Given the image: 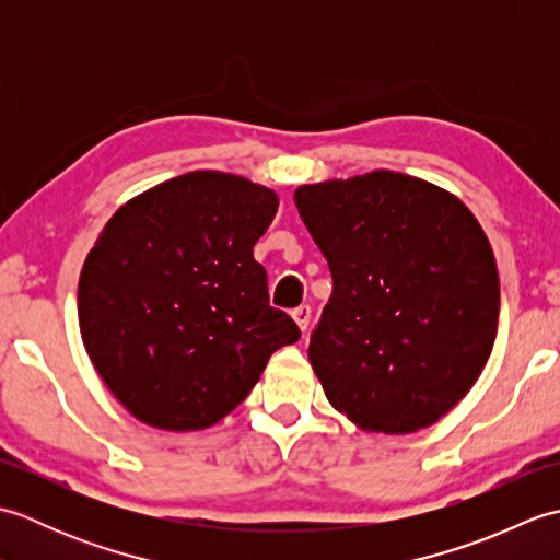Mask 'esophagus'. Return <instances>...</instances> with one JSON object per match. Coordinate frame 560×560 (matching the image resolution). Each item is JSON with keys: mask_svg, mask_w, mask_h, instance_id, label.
Returning <instances> with one entry per match:
<instances>
[{"mask_svg": "<svg viewBox=\"0 0 560 560\" xmlns=\"http://www.w3.org/2000/svg\"><path fill=\"white\" fill-rule=\"evenodd\" d=\"M311 315H313V311H311V305H299L293 311V319H295V325H299L303 331L307 329V325H311Z\"/></svg>", "mask_w": 560, "mask_h": 560, "instance_id": "1", "label": "esophagus"}]
</instances>
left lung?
<instances>
[{
  "mask_svg": "<svg viewBox=\"0 0 560 560\" xmlns=\"http://www.w3.org/2000/svg\"><path fill=\"white\" fill-rule=\"evenodd\" d=\"M293 199L331 271L307 349L329 404L375 433L433 425L493 349L501 287L479 221L392 171L303 185Z\"/></svg>",
  "mask_w": 560,
  "mask_h": 560,
  "instance_id": "8db88e82",
  "label": "left lung"
}]
</instances>
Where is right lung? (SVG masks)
<instances>
[{"mask_svg": "<svg viewBox=\"0 0 560 560\" xmlns=\"http://www.w3.org/2000/svg\"><path fill=\"white\" fill-rule=\"evenodd\" d=\"M279 197L195 171L129 199L83 261L79 327L93 365L139 421L199 431L255 387L269 355L301 339L269 305L253 257Z\"/></svg>", "mask_w": 560, "mask_h": 560, "instance_id": "1", "label": "right lung"}]
</instances>
